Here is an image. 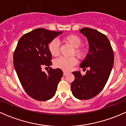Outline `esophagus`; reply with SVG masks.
Wrapping results in <instances>:
<instances>
[{"label": "esophagus", "mask_w": 126, "mask_h": 126, "mask_svg": "<svg viewBox=\"0 0 126 126\" xmlns=\"http://www.w3.org/2000/svg\"><path fill=\"white\" fill-rule=\"evenodd\" d=\"M68 74V72H66V71H63V75L64 76H66V75H67Z\"/></svg>", "instance_id": "esophagus-1"}]
</instances>
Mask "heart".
Returning <instances> with one entry per match:
<instances>
[{
    "mask_svg": "<svg viewBox=\"0 0 126 126\" xmlns=\"http://www.w3.org/2000/svg\"><path fill=\"white\" fill-rule=\"evenodd\" d=\"M64 39L70 45L74 47V53L79 58H82L85 55L86 50L83 47H80L82 40L80 36L74 34H71L66 36ZM49 50L52 56H57L59 54V43L56 39H53L48 46ZM77 63V58L75 57H60L57 58L54 64L57 68H60L64 71H69Z\"/></svg>",
    "mask_w": 126,
    "mask_h": 126,
    "instance_id": "obj_1",
    "label": "heart"
}]
</instances>
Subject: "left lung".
I'll return each instance as SVG.
<instances>
[{
	"mask_svg": "<svg viewBox=\"0 0 126 126\" xmlns=\"http://www.w3.org/2000/svg\"><path fill=\"white\" fill-rule=\"evenodd\" d=\"M80 32L87 38L89 50L80 64L83 69L88 70L82 76L79 71L72 74L75 79L71 83L72 94L79 99L87 100L98 94L105 87L112 70L113 51L109 39L97 30L85 27Z\"/></svg>",
	"mask_w": 126,
	"mask_h": 126,
	"instance_id": "8db88e82",
	"label": "left lung"
}]
</instances>
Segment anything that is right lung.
Returning <instances> with one entry per match:
<instances>
[{"label": "right lung", "mask_w": 126, "mask_h": 126, "mask_svg": "<svg viewBox=\"0 0 126 126\" xmlns=\"http://www.w3.org/2000/svg\"><path fill=\"white\" fill-rule=\"evenodd\" d=\"M62 33L43 28L35 29L20 38L14 52V67L20 82L25 92L37 101L52 98L63 75L60 68H50L46 73L41 68L52 65L48 44Z\"/></svg>", "instance_id": "right-lung-1"}]
</instances>
